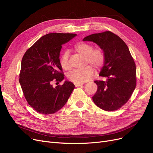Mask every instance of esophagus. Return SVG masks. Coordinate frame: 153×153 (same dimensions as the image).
Instances as JSON below:
<instances>
[{
	"instance_id": "34e87169",
	"label": "esophagus",
	"mask_w": 153,
	"mask_h": 153,
	"mask_svg": "<svg viewBox=\"0 0 153 153\" xmlns=\"http://www.w3.org/2000/svg\"><path fill=\"white\" fill-rule=\"evenodd\" d=\"M74 84H75V87H78L84 84V83H74Z\"/></svg>"
}]
</instances>
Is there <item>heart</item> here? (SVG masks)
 <instances>
[{"mask_svg":"<svg viewBox=\"0 0 153 153\" xmlns=\"http://www.w3.org/2000/svg\"><path fill=\"white\" fill-rule=\"evenodd\" d=\"M76 52L85 57V64H89L96 69H100L103 66L105 62V55L101 48L94 49L91 43L81 42L75 46ZM69 54L68 51L63 53L60 59V64L64 70L68 71L71 69L69 61ZM94 73V69L90 66H87L82 69H75L69 74L68 78L75 83H83L89 80Z\"/></svg>","mask_w":153,"mask_h":153,"instance_id":"heart-1","label":"heart"}]
</instances>
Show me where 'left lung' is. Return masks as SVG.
<instances>
[{
	"mask_svg": "<svg viewBox=\"0 0 153 153\" xmlns=\"http://www.w3.org/2000/svg\"><path fill=\"white\" fill-rule=\"evenodd\" d=\"M83 41L96 43L105 55L99 75L106 81H94L98 89L92 100L104 110H117L130 98L136 87V66L128 46L110 31L87 36Z\"/></svg>",
	"mask_w": 153,
	"mask_h": 153,
	"instance_id": "left-lung-1",
	"label": "left lung"
}]
</instances>
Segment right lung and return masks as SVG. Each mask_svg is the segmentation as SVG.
<instances>
[{
	"label": "right lung",
	"instance_id": "1",
	"mask_svg": "<svg viewBox=\"0 0 153 153\" xmlns=\"http://www.w3.org/2000/svg\"><path fill=\"white\" fill-rule=\"evenodd\" d=\"M75 36V34H46L27 50L22 58L19 78L22 89L28 103L41 114H52L62 108L75 88L67 80L55 87L52 84L64 80L60 52L62 45Z\"/></svg>",
	"mask_w": 153,
	"mask_h": 153
}]
</instances>
